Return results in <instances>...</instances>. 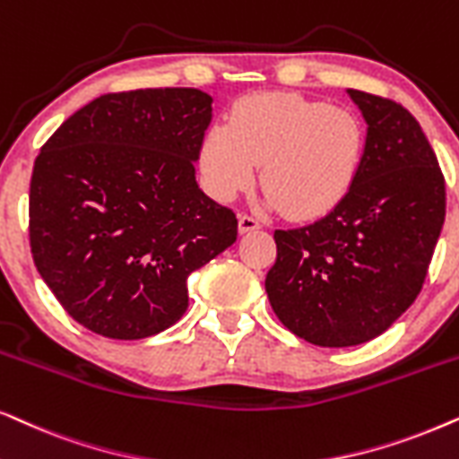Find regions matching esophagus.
Instances as JSON below:
<instances>
[{"mask_svg":"<svg viewBox=\"0 0 459 459\" xmlns=\"http://www.w3.org/2000/svg\"><path fill=\"white\" fill-rule=\"evenodd\" d=\"M259 228H261V223H259L257 217L247 215V212L238 217V230H240V234H247V231H255Z\"/></svg>","mask_w":459,"mask_h":459,"instance_id":"1","label":"esophagus"}]
</instances>
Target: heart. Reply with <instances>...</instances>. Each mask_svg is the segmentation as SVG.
<instances>
[{
	"instance_id": "heart-1",
	"label": "heart",
	"mask_w": 459,
	"mask_h": 459,
	"mask_svg": "<svg viewBox=\"0 0 459 459\" xmlns=\"http://www.w3.org/2000/svg\"><path fill=\"white\" fill-rule=\"evenodd\" d=\"M365 153L367 128L352 109L267 92L238 100L230 124L208 130L200 169L208 189L231 200L251 186L261 164L267 204L316 219L348 198Z\"/></svg>"
}]
</instances>
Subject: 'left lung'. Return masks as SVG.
<instances>
[{
  "label": "left lung",
  "instance_id": "left-lung-1",
  "mask_svg": "<svg viewBox=\"0 0 459 459\" xmlns=\"http://www.w3.org/2000/svg\"><path fill=\"white\" fill-rule=\"evenodd\" d=\"M348 94L368 126L359 178L320 221L273 231L265 276L278 320L323 348L390 329L420 295L445 221V177L418 120L390 99Z\"/></svg>",
  "mask_w": 459,
  "mask_h": 459
}]
</instances>
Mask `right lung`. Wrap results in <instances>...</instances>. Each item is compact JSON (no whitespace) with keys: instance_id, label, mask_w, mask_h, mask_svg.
<instances>
[{"instance_id":"obj_1","label":"right lung","mask_w":459,"mask_h":459,"mask_svg":"<svg viewBox=\"0 0 459 459\" xmlns=\"http://www.w3.org/2000/svg\"><path fill=\"white\" fill-rule=\"evenodd\" d=\"M212 99L195 88L109 92L41 145L29 244L65 312L111 339L169 329L187 278L231 247L238 219L195 183Z\"/></svg>"}]
</instances>
